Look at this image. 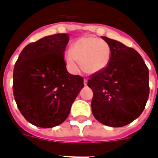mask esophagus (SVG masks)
Returning <instances> with one entry per match:
<instances>
[{
	"mask_svg": "<svg viewBox=\"0 0 158 158\" xmlns=\"http://www.w3.org/2000/svg\"><path fill=\"white\" fill-rule=\"evenodd\" d=\"M87 83H88V79H84V85H87Z\"/></svg>",
	"mask_w": 158,
	"mask_h": 158,
	"instance_id": "34e87169",
	"label": "esophagus"
}]
</instances>
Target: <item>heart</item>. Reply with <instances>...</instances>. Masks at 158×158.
Segmentation results:
<instances>
[{
    "label": "heart",
    "mask_w": 158,
    "mask_h": 158,
    "mask_svg": "<svg viewBox=\"0 0 158 158\" xmlns=\"http://www.w3.org/2000/svg\"><path fill=\"white\" fill-rule=\"evenodd\" d=\"M110 60L111 49L108 43L93 36L80 37L64 53L66 66L72 74L79 71L78 60L84 73L93 74L107 68Z\"/></svg>",
    "instance_id": "heart-1"
}]
</instances>
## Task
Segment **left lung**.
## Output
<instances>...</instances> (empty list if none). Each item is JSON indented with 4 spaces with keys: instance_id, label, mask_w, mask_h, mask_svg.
<instances>
[{
    "instance_id": "1",
    "label": "left lung",
    "mask_w": 158,
    "mask_h": 158,
    "mask_svg": "<svg viewBox=\"0 0 158 158\" xmlns=\"http://www.w3.org/2000/svg\"><path fill=\"white\" fill-rule=\"evenodd\" d=\"M111 49L110 62L103 71L93 74L88 86L94 93V116L107 126L129 124L140 116L149 96V72L134 49L102 36Z\"/></svg>"
}]
</instances>
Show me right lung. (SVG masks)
<instances>
[{
    "label": "right lung",
    "mask_w": 158,
    "mask_h": 158,
    "mask_svg": "<svg viewBox=\"0 0 158 158\" xmlns=\"http://www.w3.org/2000/svg\"><path fill=\"white\" fill-rule=\"evenodd\" d=\"M69 35L55 34L27 44L13 71V94L24 118L36 127L64 122L84 88V79L67 71L64 59Z\"/></svg>",
    "instance_id": "add662e5"
}]
</instances>
